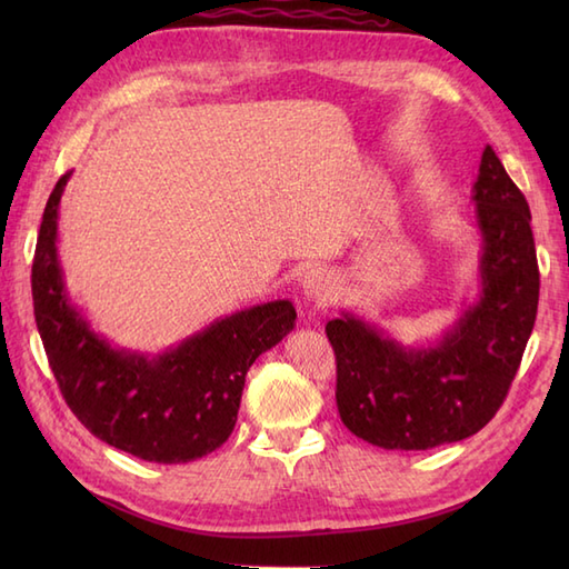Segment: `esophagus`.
I'll use <instances>...</instances> for the list:
<instances>
[{
  "label": "esophagus",
  "mask_w": 569,
  "mask_h": 569,
  "mask_svg": "<svg viewBox=\"0 0 569 569\" xmlns=\"http://www.w3.org/2000/svg\"><path fill=\"white\" fill-rule=\"evenodd\" d=\"M300 291H303L306 300H312V303L322 306L335 296V278L328 269L316 266V269L306 271V276L300 278Z\"/></svg>",
  "instance_id": "34e87169"
}]
</instances>
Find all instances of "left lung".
Here are the masks:
<instances>
[{
  "label": "left lung",
  "instance_id": "obj_1",
  "mask_svg": "<svg viewBox=\"0 0 569 569\" xmlns=\"http://www.w3.org/2000/svg\"><path fill=\"white\" fill-rule=\"evenodd\" d=\"M471 200L479 293L450 330L403 347L355 312L325 328L337 357L340 418L383 450H430L479 432L501 408L533 332L540 273L530 210L491 147L481 153Z\"/></svg>",
  "mask_w": 569,
  "mask_h": 569
}]
</instances>
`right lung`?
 <instances>
[{"label":"right lung","instance_id":"1","mask_svg":"<svg viewBox=\"0 0 569 569\" xmlns=\"http://www.w3.org/2000/svg\"><path fill=\"white\" fill-rule=\"evenodd\" d=\"M70 173L46 202L31 293L36 328L66 403L94 438L147 462L210 455L234 430L249 367L293 330L291 300L237 310L161 355L110 345L72 303L58 259V204Z\"/></svg>","mask_w":569,"mask_h":569}]
</instances>
